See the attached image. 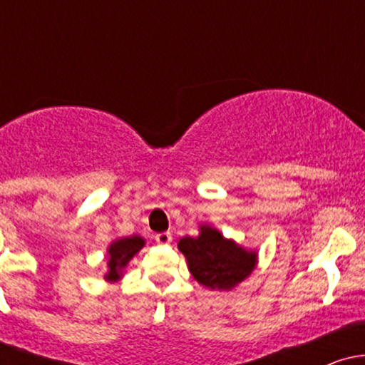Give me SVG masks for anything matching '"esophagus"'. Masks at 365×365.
<instances>
[{
	"label": "esophagus",
	"mask_w": 365,
	"mask_h": 365,
	"mask_svg": "<svg viewBox=\"0 0 365 365\" xmlns=\"http://www.w3.org/2000/svg\"><path fill=\"white\" fill-rule=\"evenodd\" d=\"M156 242L159 245H168L170 242H171V233L170 232H165V233H158L156 237Z\"/></svg>",
	"instance_id": "34e87169"
}]
</instances>
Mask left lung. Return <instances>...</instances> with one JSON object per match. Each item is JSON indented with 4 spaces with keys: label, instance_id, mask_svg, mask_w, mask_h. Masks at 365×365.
<instances>
[{
    "label": "left lung",
    "instance_id": "8db88e82",
    "mask_svg": "<svg viewBox=\"0 0 365 365\" xmlns=\"http://www.w3.org/2000/svg\"><path fill=\"white\" fill-rule=\"evenodd\" d=\"M178 250L185 255L192 276L211 290H232L257 264L255 250H245L209 225H200L199 237L180 238Z\"/></svg>",
    "mask_w": 365,
    "mask_h": 365
}]
</instances>
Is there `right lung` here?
<instances>
[{"mask_svg": "<svg viewBox=\"0 0 365 365\" xmlns=\"http://www.w3.org/2000/svg\"><path fill=\"white\" fill-rule=\"evenodd\" d=\"M145 240L139 235L118 238V240L111 242L108 247V273L104 274L106 282H118L123 274V269L127 267L130 259H133L139 250L144 247Z\"/></svg>", "mask_w": 365, "mask_h": 365, "instance_id": "obj_1", "label": "right lung"}]
</instances>
